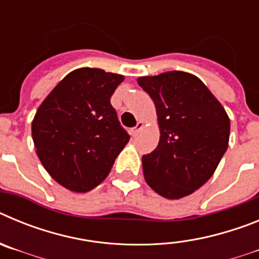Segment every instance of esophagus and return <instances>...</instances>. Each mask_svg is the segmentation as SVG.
<instances>
[{"instance_id":"1","label":"esophagus","mask_w":259,"mask_h":259,"mask_svg":"<svg viewBox=\"0 0 259 259\" xmlns=\"http://www.w3.org/2000/svg\"><path fill=\"white\" fill-rule=\"evenodd\" d=\"M143 127H144V123H143V122H139V123H137V124H136V127L131 128V131H130V132H131L132 136H136V135L139 134V131H140V130H141V128H143Z\"/></svg>"}]
</instances>
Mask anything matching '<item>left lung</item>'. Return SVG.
Returning <instances> with one entry per match:
<instances>
[{"mask_svg":"<svg viewBox=\"0 0 259 259\" xmlns=\"http://www.w3.org/2000/svg\"><path fill=\"white\" fill-rule=\"evenodd\" d=\"M154 101L159 143L143 155L145 182L162 197L178 200L197 191L228 148L230 118L205 84L184 71L141 76Z\"/></svg>","mask_w":259,"mask_h":259,"instance_id":"1","label":"left lung"}]
</instances>
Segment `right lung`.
Wrapping results in <instances>:
<instances>
[{
	"label": "right lung",
	"mask_w": 259,
	"mask_h": 259,
	"mask_svg": "<svg viewBox=\"0 0 259 259\" xmlns=\"http://www.w3.org/2000/svg\"><path fill=\"white\" fill-rule=\"evenodd\" d=\"M124 76L101 68L74 70L57 84L36 111L32 139L53 179L85 193L106 179L130 141L110 98Z\"/></svg>",
	"instance_id": "add662e5"
}]
</instances>
